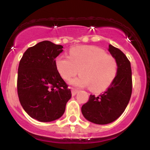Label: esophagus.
Wrapping results in <instances>:
<instances>
[{
	"label": "esophagus",
	"instance_id": "34e87169",
	"mask_svg": "<svg viewBox=\"0 0 150 150\" xmlns=\"http://www.w3.org/2000/svg\"><path fill=\"white\" fill-rule=\"evenodd\" d=\"M77 92H78V90L76 89V88H71V93H72L73 96L76 95V94H77Z\"/></svg>",
	"mask_w": 150,
	"mask_h": 150
}]
</instances>
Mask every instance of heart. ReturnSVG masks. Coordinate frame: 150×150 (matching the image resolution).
I'll use <instances>...</instances> for the list:
<instances>
[{"label":"heart","mask_w":150,"mask_h":150,"mask_svg":"<svg viewBox=\"0 0 150 150\" xmlns=\"http://www.w3.org/2000/svg\"><path fill=\"white\" fill-rule=\"evenodd\" d=\"M55 67L62 77L67 81L76 74L80 76L72 81L79 87H88L98 92L111 86L118 73V62L114 56L95 46H83L72 48L69 57L59 55Z\"/></svg>","instance_id":"heart-1"}]
</instances>
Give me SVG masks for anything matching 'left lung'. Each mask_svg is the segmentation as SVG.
Returning a JSON list of instances; mask_svg holds the SVG:
<instances>
[{"label": "left lung", "instance_id": "8db88e82", "mask_svg": "<svg viewBox=\"0 0 150 150\" xmlns=\"http://www.w3.org/2000/svg\"><path fill=\"white\" fill-rule=\"evenodd\" d=\"M109 51L118 62V73L113 83L98 97L90 95L88 102L82 107V113L88 121L105 125L115 121L124 112L132 92L131 63L118 48L109 45Z\"/></svg>", "mask_w": 150, "mask_h": 150}]
</instances>
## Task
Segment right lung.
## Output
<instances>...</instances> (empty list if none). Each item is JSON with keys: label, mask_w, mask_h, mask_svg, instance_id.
<instances>
[{"label": "right lung", "mask_w": 150, "mask_h": 150, "mask_svg": "<svg viewBox=\"0 0 150 150\" xmlns=\"http://www.w3.org/2000/svg\"><path fill=\"white\" fill-rule=\"evenodd\" d=\"M62 45L50 41L29 47L19 62L17 92L23 109L33 119L52 122L60 118L71 98V89L55 67Z\"/></svg>", "instance_id": "add662e5"}]
</instances>
